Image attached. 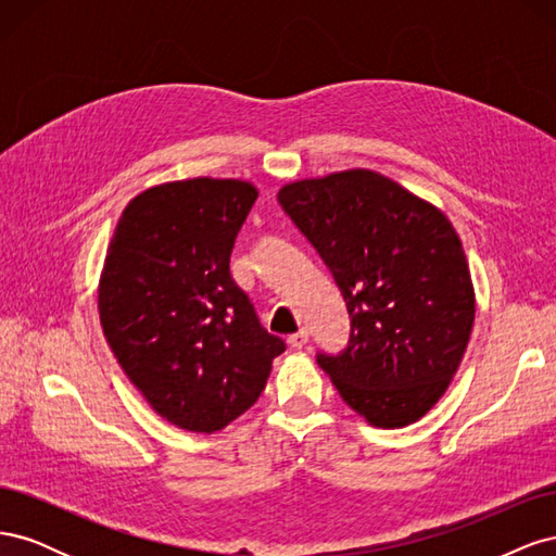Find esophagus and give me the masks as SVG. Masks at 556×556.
<instances>
[{"label":"esophagus","mask_w":556,"mask_h":556,"mask_svg":"<svg viewBox=\"0 0 556 556\" xmlns=\"http://www.w3.org/2000/svg\"><path fill=\"white\" fill-rule=\"evenodd\" d=\"M288 343H290V348H304L306 343H308V331L306 329H299L296 333H292L290 339H288Z\"/></svg>","instance_id":"obj_1"}]
</instances>
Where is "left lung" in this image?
Here are the masks:
<instances>
[{
	"label": "left lung",
	"instance_id": "obj_1",
	"mask_svg": "<svg viewBox=\"0 0 556 556\" xmlns=\"http://www.w3.org/2000/svg\"><path fill=\"white\" fill-rule=\"evenodd\" d=\"M278 201L350 315L348 345L317 352L319 368L366 422H415L445 394L476 319L457 231L439 208L368 169L296 180Z\"/></svg>",
	"mask_w": 556,
	"mask_h": 556
}]
</instances>
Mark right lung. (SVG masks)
<instances>
[{
  "instance_id": "1",
  "label": "right lung",
  "mask_w": 556,
  "mask_h": 556,
  "mask_svg": "<svg viewBox=\"0 0 556 556\" xmlns=\"http://www.w3.org/2000/svg\"><path fill=\"white\" fill-rule=\"evenodd\" d=\"M255 199L245 180L157 185L129 201L106 250V341L153 410L180 429L220 431L243 415L285 352L229 274Z\"/></svg>"
}]
</instances>
